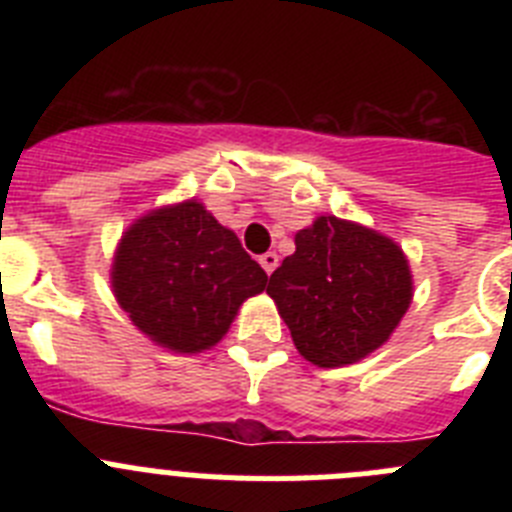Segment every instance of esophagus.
<instances>
[{
    "instance_id": "obj_1",
    "label": "esophagus",
    "mask_w": 512,
    "mask_h": 512,
    "mask_svg": "<svg viewBox=\"0 0 512 512\" xmlns=\"http://www.w3.org/2000/svg\"><path fill=\"white\" fill-rule=\"evenodd\" d=\"M259 264L264 266L266 274H271V271L279 266V256L274 251H266V253H261V256H259Z\"/></svg>"
}]
</instances>
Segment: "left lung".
<instances>
[{
    "label": "left lung",
    "instance_id": "left-lung-1",
    "mask_svg": "<svg viewBox=\"0 0 512 512\" xmlns=\"http://www.w3.org/2000/svg\"><path fill=\"white\" fill-rule=\"evenodd\" d=\"M269 277L297 351L318 366L354 364L390 338L413 300L400 248L356 223L318 217Z\"/></svg>",
    "mask_w": 512,
    "mask_h": 512
}]
</instances>
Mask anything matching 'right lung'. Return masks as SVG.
Listing matches in <instances>:
<instances>
[{
    "label": "right lung",
    "mask_w": 512,
    "mask_h": 512,
    "mask_svg": "<svg viewBox=\"0 0 512 512\" xmlns=\"http://www.w3.org/2000/svg\"><path fill=\"white\" fill-rule=\"evenodd\" d=\"M120 307L151 341L197 354L215 346L266 271L200 202L164 207L122 235L112 264Z\"/></svg>",
    "instance_id": "obj_1"
}]
</instances>
